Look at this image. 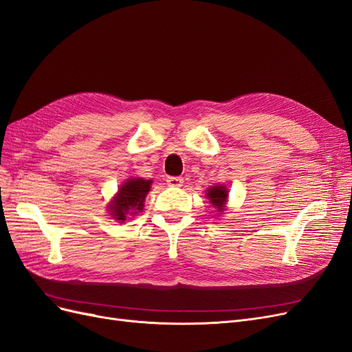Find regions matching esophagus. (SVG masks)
<instances>
[{"instance_id": "34e87169", "label": "esophagus", "mask_w": 352, "mask_h": 352, "mask_svg": "<svg viewBox=\"0 0 352 352\" xmlns=\"http://www.w3.org/2000/svg\"><path fill=\"white\" fill-rule=\"evenodd\" d=\"M167 185L172 188H180L184 185V179L176 177V176H170V177H167Z\"/></svg>"}]
</instances>
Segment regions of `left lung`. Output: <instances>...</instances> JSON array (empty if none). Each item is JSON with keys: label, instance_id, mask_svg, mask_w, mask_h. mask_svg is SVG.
<instances>
[{"label": "left lung", "instance_id": "obj_1", "mask_svg": "<svg viewBox=\"0 0 352 352\" xmlns=\"http://www.w3.org/2000/svg\"><path fill=\"white\" fill-rule=\"evenodd\" d=\"M228 189L226 186L223 185H217V186H211L207 190V198L210 199L211 206L214 207L219 212L226 210V201H228Z\"/></svg>", "mask_w": 352, "mask_h": 352}]
</instances>
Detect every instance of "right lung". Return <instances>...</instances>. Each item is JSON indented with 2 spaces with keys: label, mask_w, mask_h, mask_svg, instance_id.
Wrapping results in <instances>:
<instances>
[{
  "label": "right lung",
  "mask_w": 352,
  "mask_h": 352,
  "mask_svg": "<svg viewBox=\"0 0 352 352\" xmlns=\"http://www.w3.org/2000/svg\"><path fill=\"white\" fill-rule=\"evenodd\" d=\"M151 180L141 177L127 179L107 206L113 219L124 221L127 214L133 216L138 211H141L145 197L151 189Z\"/></svg>",
  "instance_id": "obj_1"
}]
</instances>
